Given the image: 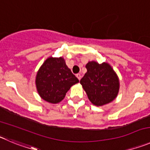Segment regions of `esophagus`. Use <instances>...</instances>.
<instances>
[{"instance_id":"1","label":"esophagus","mask_w":150,"mask_h":150,"mask_svg":"<svg viewBox=\"0 0 150 150\" xmlns=\"http://www.w3.org/2000/svg\"><path fill=\"white\" fill-rule=\"evenodd\" d=\"M76 77L78 78V79H79V80H80L81 77H82V76H81V74H76Z\"/></svg>"}]
</instances>
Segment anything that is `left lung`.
I'll use <instances>...</instances> for the list:
<instances>
[{
  "mask_svg": "<svg viewBox=\"0 0 150 150\" xmlns=\"http://www.w3.org/2000/svg\"><path fill=\"white\" fill-rule=\"evenodd\" d=\"M87 72L81 79L80 84L89 100L97 106L109 103L116 98L119 91V79L110 64L88 62Z\"/></svg>",
  "mask_w": 150,
  "mask_h": 150,
  "instance_id": "8db88e82",
  "label": "left lung"
}]
</instances>
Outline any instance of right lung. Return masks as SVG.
Here are the masks:
<instances>
[{"instance_id": "obj_1", "label": "right lung", "mask_w": 150, "mask_h": 150, "mask_svg": "<svg viewBox=\"0 0 150 150\" xmlns=\"http://www.w3.org/2000/svg\"><path fill=\"white\" fill-rule=\"evenodd\" d=\"M79 79L66 65L62 57L47 59L38 70L35 85L38 94L50 103H58L65 97L66 93Z\"/></svg>"}]
</instances>
